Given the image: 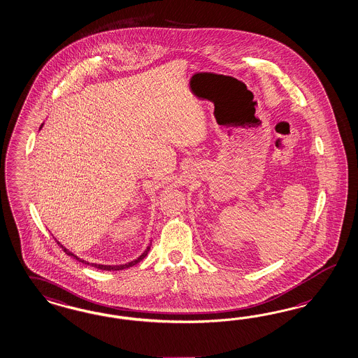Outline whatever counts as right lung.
<instances>
[{
  "label": "right lung",
  "mask_w": 358,
  "mask_h": 358,
  "mask_svg": "<svg viewBox=\"0 0 358 358\" xmlns=\"http://www.w3.org/2000/svg\"><path fill=\"white\" fill-rule=\"evenodd\" d=\"M43 125V124H41ZM57 245L62 247V250H64V252L66 254V255L73 256L76 260H78V262H81V263H85V264H90V263H87V262H85V260H82L80 257H77V256L72 254L69 250H66L64 245L60 243V242H57ZM149 250H150V245H148V248L143 251L141 255L138 256L136 260H133L131 263H127V264H122V266H102V264H90L92 266H95V268H98V269H102V271H122V269H125V268H129V266H134V264H137V263H140L141 260H143L145 256L148 255V252H149Z\"/></svg>",
  "instance_id": "add662e5"
}]
</instances>
